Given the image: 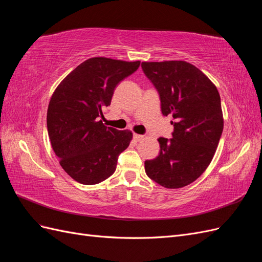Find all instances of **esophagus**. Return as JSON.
Masks as SVG:
<instances>
[{"label":"esophagus","mask_w":262,"mask_h":262,"mask_svg":"<svg viewBox=\"0 0 262 262\" xmlns=\"http://www.w3.org/2000/svg\"><path fill=\"white\" fill-rule=\"evenodd\" d=\"M133 139H134V141L139 142V141H142V140L144 139V136H141V134H137V133H134V134H133Z\"/></svg>","instance_id":"1"}]
</instances>
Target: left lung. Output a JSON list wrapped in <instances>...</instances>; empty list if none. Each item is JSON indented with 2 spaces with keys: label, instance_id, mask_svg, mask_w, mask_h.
Wrapping results in <instances>:
<instances>
[{
  "label": "left lung",
  "instance_id": "1",
  "mask_svg": "<svg viewBox=\"0 0 262 262\" xmlns=\"http://www.w3.org/2000/svg\"><path fill=\"white\" fill-rule=\"evenodd\" d=\"M160 94L164 116L171 115L172 139L160 138V155L145 161L146 175L168 189L188 186L208 168L223 132L216 86L186 61L142 62Z\"/></svg>",
  "mask_w": 262,
  "mask_h": 262
}]
</instances>
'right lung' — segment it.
<instances>
[{"instance_id": "right-lung-1", "label": "right lung", "mask_w": 262, "mask_h": 262, "mask_svg": "<svg viewBox=\"0 0 262 262\" xmlns=\"http://www.w3.org/2000/svg\"><path fill=\"white\" fill-rule=\"evenodd\" d=\"M139 67L140 61L91 58L53 92L47 113L51 146L61 167L80 184L96 185L112 176L119 154L129 146L132 132L106 126L102 110L119 82Z\"/></svg>"}]
</instances>
